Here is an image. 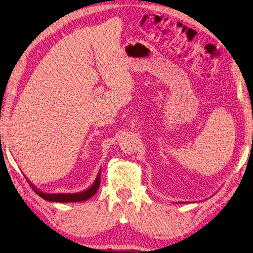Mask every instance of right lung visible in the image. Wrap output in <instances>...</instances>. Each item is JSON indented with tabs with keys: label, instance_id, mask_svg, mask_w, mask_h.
<instances>
[{
	"label": "right lung",
	"instance_id": "1",
	"mask_svg": "<svg viewBox=\"0 0 253 253\" xmlns=\"http://www.w3.org/2000/svg\"><path fill=\"white\" fill-rule=\"evenodd\" d=\"M100 174H101V169L99 171V173H97L96 178L94 180V182L91 185L90 188H87L85 190H83L81 192H77V193H45L43 191H40V190L34 187V185L30 182L26 178V180L29 181L31 187L33 188V190L37 194H39L40 197L43 198L44 200L46 201H50V202H64V203H68V202H82V201H86L87 199L92 198L94 194L96 193L97 190H99L100 187Z\"/></svg>",
	"mask_w": 253,
	"mask_h": 253
}]
</instances>
